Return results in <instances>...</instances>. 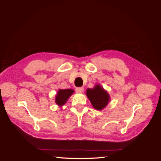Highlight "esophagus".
<instances>
[{"label": "esophagus", "instance_id": "1", "mask_svg": "<svg viewBox=\"0 0 161 161\" xmlns=\"http://www.w3.org/2000/svg\"><path fill=\"white\" fill-rule=\"evenodd\" d=\"M84 91L83 87H77L76 88V91L78 92H82Z\"/></svg>", "mask_w": 161, "mask_h": 161}]
</instances>
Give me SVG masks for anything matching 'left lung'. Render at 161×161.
<instances>
[{
    "label": "left lung",
    "mask_w": 161,
    "mask_h": 161,
    "mask_svg": "<svg viewBox=\"0 0 161 161\" xmlns=\"http://www.w3.org/2000/svg\"><path fill=\"white\" fill-rule=\"evenodd\" d=\"M86 94L91 102L93 108L97 110H101L108 105L109 101V96L108 92L97 85L94 89H88Z\"/></svg>",
    "instance_id": "left-lung-1"
}]
</instances>
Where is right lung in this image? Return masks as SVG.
Here are the masks:
<instances>
[{
  "mask_svg": "<svg viewBox=\"0 0 161 161\" xmlns=\"http://www.w3.org/2000/svg\"><path fill=\"white\" fill-rule=\"evenodd\" d=\"M73 92L74 91L72 89H60L56 97V103L57 105L59 106L64 105Z\"/></svg>",
  "mask_w": 161,
  "mask_h": 161,
  "instance_id": "obj_1",
  "label": "right lung"
}]
</instances>
